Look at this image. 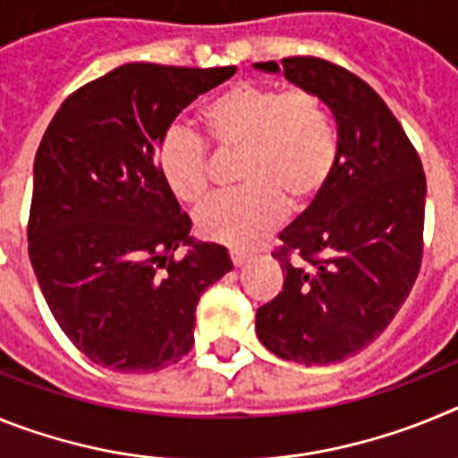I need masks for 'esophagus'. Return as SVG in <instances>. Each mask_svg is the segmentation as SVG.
<instances>
[{
    "instance_id": "34e87169",
    "label": "esophagus",
    "mask_w": 458,
    "mask_h": 458,
    "mask_svg": "<svg viewBox=\"0 0 458 458\" xmlns=\"http://www.w3.org/2000/svg\"><path fill=\"white\" fill-rule=\"evenodd\" d=\"M229 259H232V264L236 268H241V266H245L250 261V257L245 252H229Z\"/></svg>"
}]
</instances>
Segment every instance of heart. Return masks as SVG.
I'll return each instance as SVG.
<instances>
[{"label":"heart","instance_id":"obj_1","mask_svg":"<svg viewBox=\"0 0 458 458\" xmlns=\"http://www.w3.org/2000/svg\"><path fill=\"white\" fill-rule=\"evenodd\" d=\"M199 121L220 153H238L241 190L220 194L197 213L201 238L248 250L326 192L337 167L333 116L318 93L305 87L236 82L210 96ZM160 176L176 199L197 204L208 192V144L190 131L165 132L157 144Z\"/></svg>","mask_w":458,"mask_h":458}]
</instances>
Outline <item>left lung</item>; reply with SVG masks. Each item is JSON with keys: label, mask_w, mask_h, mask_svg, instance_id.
<instances>
[{"label": "left lung", "mask_w": 458, "mask_h": 458, "mask_svg": "<svg viewBox=\"0 0 458 458\" xmlns=\"http://www.w3.org/2000/svg\"><path fill=\"white\" fill-rule=\"evenodd\" d=\"M284 75L321 96L337 121L333 179L273 252L284 286L257 310L277 358L333 365L374 342L406 302L424 254L422 160L378 93L318 56H286ZM257 68L277 72L275 62Z\"/></svg>", "instance_id": "1"}]
</instances>
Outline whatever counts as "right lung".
Returning <instances> with one entry per match:
<instances>
[{
  "instance_id": "add662e5",
  "label": "right lung",
  "mask_w": 458,
  "mask_h": 458,
  "mask_svg": "<svg viewBox=\"0 0 458 458\" xmlns=\"http://www.w3.org/2000/svg\"><path fill=\"white\" fill-rule=\"evenodd\" d=\"M236 66L125 64L72 91L34 160L30 259L52 317L91 362L148 374L194 344L201 293L232 270L190 238L156 148L172 121ZM179 244L193 248L174 259Z\"/></svg>"
}]
</instances>
